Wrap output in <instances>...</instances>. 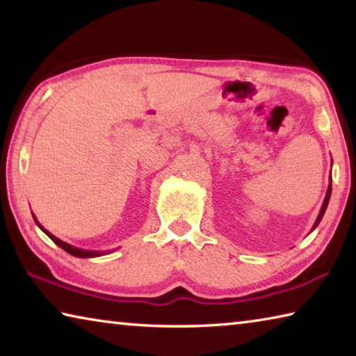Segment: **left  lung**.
Instances as JSON below:
<instances>
[{"label": "left lung", "instance_id": "1", "mask_svg": "<svg viewBox=\"0 0 356 356\" xmlns=\"http://www.w3.org/2000/svg\"><path fill=\"white\" fill-rule=\"evenodd\" d=\"M330 196H331V174H330V185H328V190H327V195H325V200H323V204H322V207H321V212H318V215H317V220H316V222H314V226H312V229L311 231H314V229L318 226V222L322 221V218H323V213H325V210H327V207H328V202H330Z\"/></svg>", "mask_w": 356, "mask_h": 356}]
</instances>
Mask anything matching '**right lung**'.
<instances>
[{
  "mask_svg": "<svg viewBox=\"0 0 356 356\" xmlns=\"http://www.w3.org/2000/svg\"><path fill=\"white\" fill-rule=\"evenodd\" d=\"M33 218H34V221H35V225H38L42 231H44L48 237H50L53 242H55L58 246H61V248L64 250V251H67L69 254H72V256H75V257H99V256H104V254H110V252H102V251H92V250H81V248H76V246H72V245H69V243H65V242H63L61 238H58V237H55L53 236V234H50L47 231V229L40 225V222L38 221V218H35L34 216V213H33Z\"/></svg>",
  "mask_w": 356,
  "mask_h": 356,
  "instance_id": "obj_1",
  "label": "right lung"
}]
</instances>
